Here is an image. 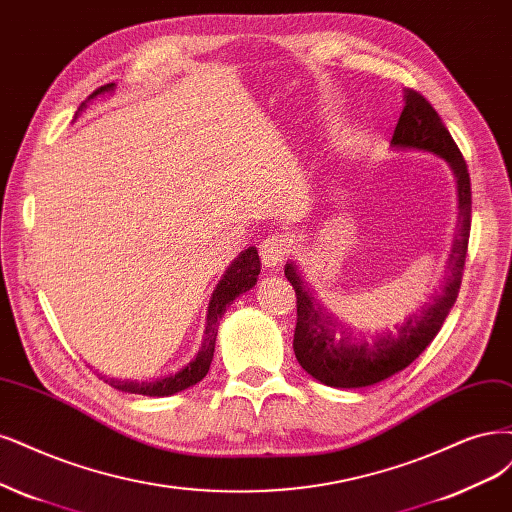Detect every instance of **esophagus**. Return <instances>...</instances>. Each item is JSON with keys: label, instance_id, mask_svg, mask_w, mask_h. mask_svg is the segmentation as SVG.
I'll return each instance as SVG.
<instances>
[{"label": "esophagus", "instance_id": "34e87169", "mask_svg": "<svg viewBox=\"0 0 512 512\" xmlns=\"http://www.w3.org/2000/svg\"><path fill=\"white\" fill-rule=\"evenodd\" d=\"M288 248H290V245L284 239V235L273 233L269 237H264L260 241V260H262L264 267L279 269L281 262H284L286 256H288Z\"/></svg>", "mask_w": 512, "mask_h": 512}]
</instances>
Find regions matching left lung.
<instances>
[{
  "mask_svg": "<svg viewBox=\"0 0 512 512\" xmlns=\"http://www.w3.org/2000/svg\"><path fill=\"white\" fill-rule=\"evenodd\" d=\"M404 99L407 105L398 118L392 146L426 150L445 158L457 178L460 224L449 256V273L445 284L409 313L387 324L360 328L339 320L317 301L298 275L296 264L288 262L286 277L296 292V360L311 377L330 387H366L407 368L432 343L462 286L472 220L468 165L432 103L417 91H407Z\"/></svg>",
  "mask_w": 512,
  "mask_h": 512,
  "instance_id": "8db88e82",
  "label": "left lung"
}]
</instances>
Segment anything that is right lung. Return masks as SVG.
Listing matches in <instances>:
<instances>
[{
	"label": "right lung",
	"mask_w": 512,
	"mask_h": 512,
	"mask_svg": "<svg viewBox=\"0 0 512 512\" xmlns=\"http://www.w3.org/2000/svg\"><path fill=\"white\" fill-rule=\"evenodd\" d=\"M112 88V84L101 86L91 95H99L103 91ZM260 273V258L256 248H248L245 252L239 254V258L228 267L224 277L220 279L218 288L211 294L209 309H207V326H205V337L201 343L199 354L195 360H190L184 368L175 370V373H169L165 377H158L154 381H118V379H105V383L112 385L114 390L127 392V394H142V396H171L175 392H182L186 387L199 383L209 370L211 358H214V347H216V337H218V324L222 320V315L226 307L231 305L235 298L243 292H248L258 279Z\"/></svg>",
	"instance_id": "right-lung-1"
}]
</instances>
